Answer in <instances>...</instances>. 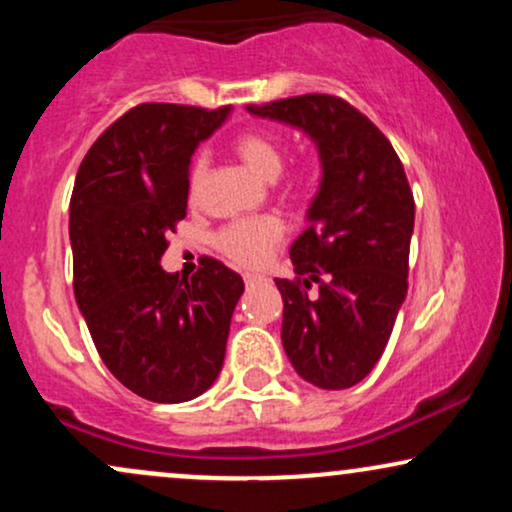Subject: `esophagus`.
Segmentation results:
<instances>
[{
	"label": "esophagus",
	"mask_w": 512,
	"mask_h": 512,
	"mask_svg": "<svg viewBox=\"0 0 512 512\" xmlns=\"http://www.w3.org/2000/svg\"><path fill=\"white\" fill-rule=\"evenodd\" d=\"M243 279H245V286H255V284H260L262 276H257V274H245Z\"/></svg>",
	"instance_id": "obj_1"
}]
</instances>
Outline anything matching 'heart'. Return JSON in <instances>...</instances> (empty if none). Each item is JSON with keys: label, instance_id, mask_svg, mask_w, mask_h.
<instances>
[{"label": "heart", "instance_id": "1", "mask_svg": "<svg viewBox=\"0 0 512 512\" xmlns=\"http://www.w3.org/2000/svg\"><path fill=\"white\" fill-rule=\"evenodd\" d=\"M233 149L240 161L262 180H276L284 168V146L267 129H248L238 134ZM204 175H207V156H197L190 170V192H197ZM308 185V173H296L289 180L291 192H303ZM281 238H284V223L276 216H255V219H243L223 228L219 233V248L238 267L257 269L269 260Z\"/></svg>", "mask_w": 512, "mask_h": 512}]
</instances>
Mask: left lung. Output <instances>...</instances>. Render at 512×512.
I'll list each match as a JSON object with an SVG mask.
<instances>
[{"instance_id":"obj_1","label":"left lung","mask_w":512,"mask_h":512,"mask_svg":"<svg viewBox=\"0 0 512 512\" xmlns=\"http://www.w3.org/2000/svg\"><path fill=\"white\" fill-rule=\"evenodd\" d=\"M301 129L320 156L308 228L289 255L296 281L284 298L281 344L303 380L322 390L361 383L383 356L407 296L414 197L392 144L366 115L325 93L248 105ZM318 284L315 297L307 289Z\"/></svg>"}]
</instances>
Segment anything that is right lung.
<instances>
[{
	"instance_id": "1",
	"label": "right lung",
	"mask_w": 512,
	"mask_h": 512,
	"mask_svg": "<svg viewBox=\"0 0 512 512\" xmlns=\"http://www.w3.org/2000/svg\"><path fill=\"white\" fill-rule=\"evenodd\" d=\"M231 108L144 103L88 149L69 202L74 296L110 373L158 404L190 402L219 378L243 296L219 260L168 274L166 236L185 219L192 154Z\"/></svg>"
}]
</instances>
